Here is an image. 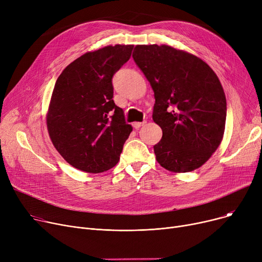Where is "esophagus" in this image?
<instances>
[{
	"label": "esophagus",
	"mask_w": 262,
	"mask_h": 262,
	"mask_svg": "<svg viewBox=\"0 0 262 262\" xmlns=\"http://www.w3.org/2000/svg\"><path fill=\"white\" fill-rule=\"evenodd\" d=\"M145 123H146L145 121H143V122H135V123L133 124V126H134V128L138 129V128H140L142 125H144Z\"/></svg>",
	"instance_id": "1"
}]
</instances>
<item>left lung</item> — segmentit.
<instances>
[{
  "instance_id": "8db88e82",
  "label": "left lung",
  "mask_w": 262,
  "mask_h": 262,
  "mask_svg": "<svg viewBox=\"0 0 262 262\" xmlns=\"http://www.w3.org/2000/svg\"><path fill=\"white\" fill-rule=\"evenodd\" d=\"M133 58L154 91L153 120L162 129L156 160L175 173L196 170L223 139L226 98L212 69L170 46H136Z\"/></svg>"
}]
</instances>
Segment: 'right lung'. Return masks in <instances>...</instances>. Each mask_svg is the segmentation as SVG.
I'll return each instance as SVG.
<instances>
[{
    "mask_svg": "<svg viewBox=\"0 0 262 262\" xmlns=\"http://www.w3.org/2000/svg\"><path fill=\"white\" fill-rule=\"evenodd\" d=\"M134 46L88 52L66 67L55 84L47 115L53 145L72 167L102 173L118 163L132 125L114 98L113 76Z\"/></svg>",
    "mask_w": 262,
    "mask_h": 262,
    "instance_id": "right-lung-1",
    "label": "right lung"
}]
</instances>
